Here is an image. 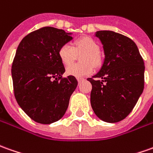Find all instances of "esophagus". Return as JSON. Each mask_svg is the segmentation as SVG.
<instances>
[{
  "label": "esophagus",
  "instance_id": "1",
  "mask_svg": "<svg viewBox=\"0 0 153 153\" xmlns=\"http://www.w3.org/2000/svg\"><path fill=\"white\" fill-rule=\"evenodd\" d=\"M77 79H78V82H79V83H80L81 81L84 80V79H83V78H78Z\"/></svg>",
  "mask_w": 153,
  "mask_h": 153
}]
</instances>
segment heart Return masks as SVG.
I'll list each match as a JSON object with an SVG mask.
<instances>
[{"label": "heart", "instance_id": "b5f03b06", "mask_svg": "<svg viewBox=\"0 0 153 153\" xmlns=\"http://www.w3.org/2000/svg\"><path fill=\"white\" fill-rule=\"evenodd\" d=\"M99 50V44L93 38L84 37L74 42V47L68 43L62 45L59 50V57L63 65L68 66L74 62L77 55L83 54L81 56V65H70L66 68L68 75L82 78L91 74L94 67L101 64L102 58Z\"/></svg>", "mask_w": 153, "mask_h": 153}]
</instances>
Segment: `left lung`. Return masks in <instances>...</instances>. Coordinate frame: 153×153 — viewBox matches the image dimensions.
<instances>
[{
	"mask_svg": "<svg viewBox=\"0 0 153 153\" xmlns=\"http://www.w3.org/2000/svg\"><path fill=\"white\" fill-rule=\"evenodd\" d=\"M105 61L100 72L87 79L92 85L90 103L95 115L105 122L124 120L144 89L143 59L131 38L112 31H98Z\"/></svg>",
	"mask_w": 153,
	"mask_h": 153,
	"instance_id": "obj_1",
	"label": "left lung"
}]
</instances>
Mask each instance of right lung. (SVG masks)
Listing matches in <instances>:
<instances>
[{
    "instance_id": "add662e5",
    "label": "right lung",
    "mask_w": 153,
    "mask_h": 153,
    "mask_svg": "<svg viewBox=\"0 0 153 153\" xmlns=\"http://www.w3.org/2000/svg\"><path fill=\"white\" fill-rule=\"evenodd\" d=\"M62 29L44 27L22 38L11 65L14 95L20 107L37 123L51 124L67 111L78 81L65 72L60 47L72 40Z\"/></svg>"
}]
</instances>
